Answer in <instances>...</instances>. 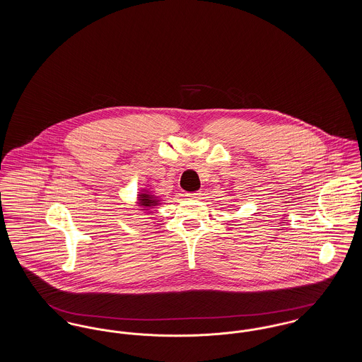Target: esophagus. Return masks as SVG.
<instances>
[{
    "mask_svg": "<svg viewBox=\"0 0 362 362\" xmlns=\"http://www.w3.org/2000/svg\"><path fill=\"white\" fill-rule=\"evenodd\" d=\"M201 195H202V194H201L199 191H197V192H189V194H186V198H187V199H198Z\"/></svg>",
    "mask_w": 362,
    "mask_h": 362,
    "instance_id": "obj_1",
    "label": "esophagus"
}]
</instances>
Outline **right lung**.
Listing matches in <instances>:
<instances>
[{
  "mask_svg": "<svg viewBox=\"0 0 362 362\" xmlns=\"http://www.w3.org/2000/svg\"><path fill=\"white\" fill-rule=\"evenodd\" d=\"M161 202V198L151 189H141L137 192L134 207H137L139 213H151L156 207L160 206Z\"/></svg>",
  "mask_w": 362,
  "mask_h": 362,
  "instance_id": "obj_1",
  "label": "right lung"
}]
</instances>
